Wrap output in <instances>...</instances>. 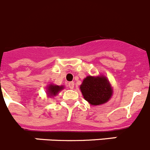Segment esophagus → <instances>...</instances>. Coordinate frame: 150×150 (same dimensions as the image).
Masks as SVG:
<instances>
[{
  "mask_svg": "<svg viewBox=\"0 0 150 150\" xmlns=\"http://www.w3.org/2000/svg\"><path fill=\"white\" fill-rule=\"evenodd\" d=\"M68 86H69V88H71V89H73V88H74V82H70L69 83H68Z\"/></svg>",
  "mask_w": 150,
  "mask_h": 150,
  "instance_id": "esophagus-1",
  "label": "esophagus"
}]
</instances>
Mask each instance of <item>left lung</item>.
Listing matches in <instances>:
<instances>
[{"label":"left lung","mask_w":150,"mask_h":150,"mask_svg":"<svg viewBox=\"0 0 150 150\" xmlns=\"http://www.w3.org/2000/svg\"><path fill=\"white\" fill-rule=\"evenodd\" d=\"M84 99L91 105H99L109 101L112 95V88L103 75L88 76L80 85Z\"/></svg>","instance_id":"8db88e82"}]
</instances>
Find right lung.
Segmentation results:
<instances>
[{
	"instance_id": "right-lung-1",
	"label": "right lung",
	"mask_w": 150,
	"mask_h": 150,
	"mask_svg": "<svg viewBox=\"0 0 150 150\" xmlns=\"http://www.w3.org/2000/svg\"><path fill=\"white\" fill-rule=\"evenodd\" d=\"M64 88L63 85H61V86H59V85H54V84H51V85H48L47 87V93L48 94V96H55L56 95H57L59 91H62Z\"/></svg>"
}]
</instances>
